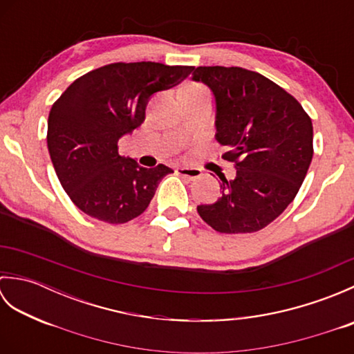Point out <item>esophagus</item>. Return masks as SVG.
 I'll use <instances>...</instances> for the list:
<instances>
[{"label": "esophagus", "instance_id": "34e87169", "mask_svg": "<svg viewBox=\"0 0 354 354\" xmlns=\"http://www.w3.org/2000/svg\"><path fill=\"white\" fill-rule=\"evenodd\" d=\"M176 173L179 176L187 178L189 181H194V179L201 178V175H202V171L199 169H193V167H178Z\"/></svg>", "mask_w": 354, "mask_h": 354}]
</instances>
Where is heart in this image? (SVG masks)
<instances>
[{"instance_id":"1","label":"heart","mask_w":354,"mask_h":354,"mask_svg":"<svg viewBox=\"0 0 354 354\" xmlns=\"http://www.w3.org/2000/svg\"><path fill=\"white\" fill-rule=\"evenodd\" d=\"M187 88H204V86H201V85H189Z\"/></svg>"}]
</instances>
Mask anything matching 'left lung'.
I'll return each mask as SVG.
<instances>
[{"label": "left lung", "instance_id": "8db88e82", "mask_svg": "<svg viewBox=\"0 0 354 354\" xmlns=\"http://www.w3.org/2000/svg\"><path fill=\"white\" fill-rule=\"evenodd\" d=\"M192 79L216 99V140L230 150L236 178H221L222 196L198 205L213 230L255 232L295 199L313 156V126L301 104L261 74L240 66H198Z\"/></svg>", "mask_w": 354, "mask_h": 354}]
</instances>
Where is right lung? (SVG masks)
Wrapping results in <instances>:
<instances>
[{"label": "right lung", "mask_w": 354, "mask_h": 354, "mask_svg": "<svg viewBox=\"0 0 354 354\" xmlns=\"http://www.w3.org/2000/svg\"><path fill=\"white\" fill-rule=\"evenodd\" d=\"M193 66L117 62L76 79L53 103L48 152L64 190L85 214L126 223L149 207L173 170L138 165L118 153V140L145 122L150 97L189 76Z\"/></svg>", "instance_id": "1"}]
</instances>
